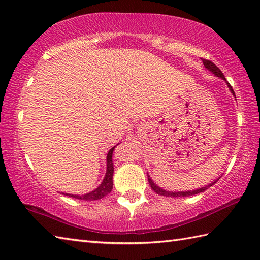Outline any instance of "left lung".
Wrapping results in <instances>:
<instances>
[{
	"mask_svg": "<svg viewBox=\"0 0 260 260\" xmlns=\"http://www.w3.org/2000/svg\"><path fill=\"white\" fill-rule=\"evenodd\" d=\"M202 61H203L204 67H206L209 71H211L212 74H214V76L219 77V78H222V79L225 81V78H224L223 74L221 73V70H220V69L217 67V66H215L212 61H210V60H207V59H202ZM225 82H227V81H225ZM227 85H228V87H229L230 91L233 92V95L235 96V92H234L233 87H231V86L229 85V82H227ZM147 178H148V183H150V185H151V187H152V190H153L154 192H155V193H157L158 196L173 197V198H178V197H189V196H194V194H198V193H201V192H203V191H206V190L208 189V187L212 186V185L215 183V182L218 181V180H217V181H214V182H212V183H210V184H208V185H206V186H203V187H200V189H197V190L185 191V192H171V191L163 190L162 187L157 186L155 183H154L153 180H152L148 175H147Z\"/></svg>",
	"mask_w": 260,
	"mask_h": 260,
	"instance_id": "obj_1",
	"label": "left lung"
}]
</instances>
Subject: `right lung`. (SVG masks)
Masks as SVG:
<instances>
[{"label": "right lung", "mask_w": 260, "mask_h": 260, "mask_svg": "<svg viewBox=\"0 0 260 260\" xmlns=\"http://www.w3.org/2000/svg\"><path fill=\"white\" fill-rule=\"evenodd\" d=\"M114 147H112L109 150L107 154V170H106V174H105V178L102 182V184L99 185L97 189L93 191L86 193L84 196H77V194H68L66 193V196L73 197L75 199H79V200H86V201H92V200H99V199L104 198L105 196H107L108 193H110L113 189V174H114V164H113V152H114ZM64 194V193H62Z\"/></svg>", "instance_id": "add662e5"}]
</instances>
